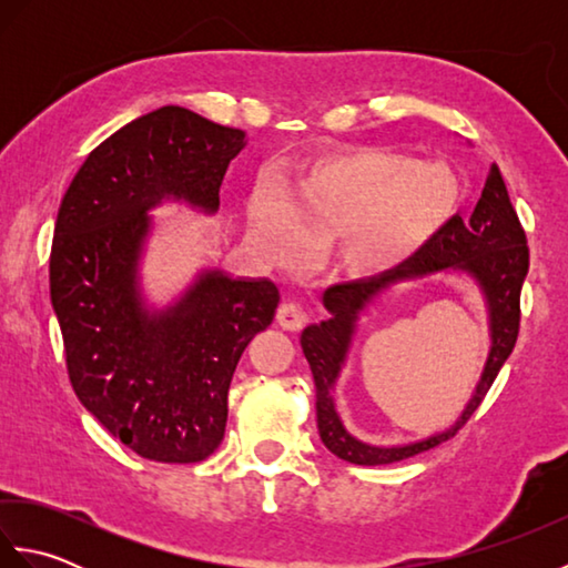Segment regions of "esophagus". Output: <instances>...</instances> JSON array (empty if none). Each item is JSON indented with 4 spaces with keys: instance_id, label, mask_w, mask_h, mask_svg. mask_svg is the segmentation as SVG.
<instances>
[{
    "instance_id": "obj_1",
    "label": "esophagus",
    "mask_w": 568,
    "mask_h": 568,
    "mask_svg": "<svg viewBox=\"0 0 568 568\" xmlns=\"http://www.w3.org/2000/svg\"><path fill=\"white\" fill-rule=\"evenodd\" d=\"M275 320L283 329L300 332V329H303V324H305V312L300 310L295 303H283L281 307H277Z\"/></svg>"
}]
</instances>
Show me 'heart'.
Returning <instances> with one entry per match:
<instances>
[{"label": "heart", "instance_id": "b5f03b06", "mask_svg": "<svg viewBox=\"0 0 568 568\" xmlns=\"http://www.w3.org/2000/svg\"><path fill=\"white\" fill-rule=\"evenodd\" d=\"M291 197L258 183L246 202V234L277 268H300L322 244H342L356 275L385 273L449 222L464 183L449 163H422L388 149H358L307 165Z\"/></svg>", "mask_w": 568, "mask_h": 568}]
</instances>
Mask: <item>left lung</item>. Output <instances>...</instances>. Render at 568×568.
<instances>
[{
  "mask_svg": "<svg viewBox=\"0 0 568 568\" xmlns=\"http://www.w3.org/2000/svg\"><path fill=\"white\" fill-rule=\"evenodd\" d=\"M527 268V236L520 220H517V212L513 210L500 168L493 163L480 200L468 220L454 214L425 246L390 271L364 277V281L327 287L322 300L324 307L329 310V320L310 324L303 336H300L312 378H315L317 429L324 446L348 464L381 466L403 462L407 456L427 452L432 446L454 437L466 425L468 417L476 413L480 400L490 390L493 381H496L498 371L513 354L517 332H520V293ZM452 270L466 272L479 285L487 300L491 332V352L485 373L463 417L449 430L409 445L376 447L356 440L351 433L345 432L335 413L331 393L343 367L359 312L397 282Z\"/></svg>",
  "mask_w": 568,
  "mask_h": 568,
  "instance_id": "obj_1",
  "label": "left lung"
}]
</instances>
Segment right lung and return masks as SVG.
<instances>
[{"label": "right lung", "mask_w": 568, "mask_h": 568, "mask_svg": "<svg viewBox=\"0 0 568 568\" xmlns=\"http://www.w3.org/2000/svg\"><path fill=\"white\" fill-rule=\"evenodd\" d=\"M246 131L185 106L143 114L102 141L60 202L51 303L78 400L131 452L195 464L224 439L226 395L248 342L275 317L268 277L200 271L163 310L141 295L139 265L165 200L220 210Z\"/></svg>", "instance_id": "add662e5"}]
</instances>
